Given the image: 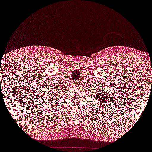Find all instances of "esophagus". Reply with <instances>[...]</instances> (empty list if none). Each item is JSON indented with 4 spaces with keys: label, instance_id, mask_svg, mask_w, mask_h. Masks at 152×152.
Masks as SVG:
<instances>
[{
    "label": "esophagus",
    "instance_id": "esophagus-1",
    "mask_svg": "<svg viewBox=\"0 0 152 152\" xmlns=\"http://www.w3.org/2000/svg\"><path fill=\"white\" fill-rule=\"evenodd\" d=\"M77 84H80V82H79V81H78V82H77Z\"/></svg>",
    "mask_w": 152,
    "mask_h": 152
}]
</instances>
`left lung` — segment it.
<instances>
[{"label": "left lung", "instance_id": "left-lung-1", "mask_svg": "<svg viewBox=\"0 0 152 152\" xmlns=\"http://www.w3.org/2000/svg\"><path fill=\"white\" fill-rule=\"evenodd\" d=\"M102 94H99V96H96V97L99 99V100L97 101V102H101V103H102V104H107V102H108L109 99H108V100H106V99L108 98V97H107V94H106V93H103V92H102ZM100 98L101 99H100ZM109 99H110V97H109Z\"/></svg>", "mask_w": 152, "mask_h": 152}]
</instances>
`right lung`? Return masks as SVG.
<instances>
[{"label": "right lung", "instance_id": "add662e5", "mask_svg": "<svg viewBox=\"0 0 152 152\" xmlns=\"http://www.w3.org/2000/svg\"><path fill=\"white\" fill-rule=\"evenodd\" d=\"M52 89H53V88H52ZM56 91H58V89H53V90H51V91H49V93L50 92H52V94H50L52 95V94H55V95L57 96V94H58V92H56Z\"/></svg>", "mask_w": 152, "mask_h": 152}]
</instances>
